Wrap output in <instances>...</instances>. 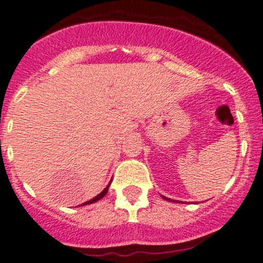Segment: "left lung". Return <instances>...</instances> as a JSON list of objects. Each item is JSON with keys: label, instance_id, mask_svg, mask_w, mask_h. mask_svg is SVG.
<instances>
[{"label": "left lung", "instance_id": "obj_1", "mask_svg": "<svg viewBox=\"0 0 263 263\" xmlns=\"http://www.w3.org/2000/svg\"><path fill=\"white\" fill-rule=\"evenodd\" d=\"M164 198H165V200H168V201H169V198H166V197H164Z\"/></svg>", "mask_w": 263, "mask_h": 263}]
</instances>
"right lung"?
<instances>
[{"instance_id": "add662e5", "label": "right lung", "mask_w": 263, "mask_h": 263, "mask_svg": "<svg viewBox=\"0 0 263 263\" xmlns=\"http://www.w3.org/2000/svg\"><path fill=\"white\" fill-rule=\"evenodd\" d=\"M109 185H110V183H109V184H108V185H107V187H105V188H104V190H103V191H102V192H100V193H99V195H98V196H97V197H94V198H91V200L86 201V202H84V203H82V205H81V206H84V205H90V203H94V202H97V201H99V200H100V198H103V197H104V196H105V195H107V192H108V188H109Z\"/></svg>"}]
</instances>
